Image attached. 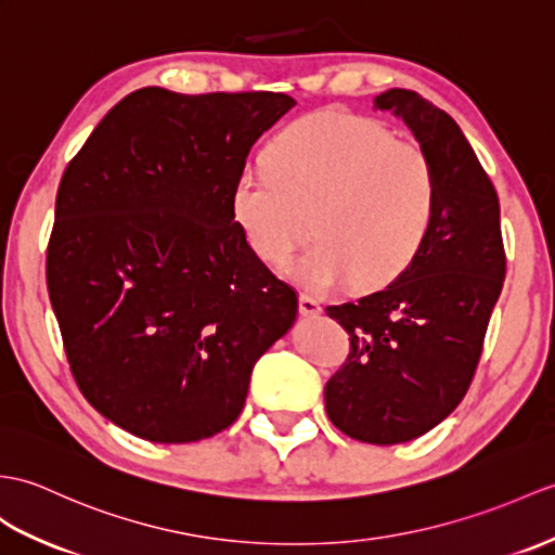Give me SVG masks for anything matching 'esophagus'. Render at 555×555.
<instances>
[{
    "label": "esophagus",
    "instance_id": "obj_1",
    "mask_svg": "<svg viewBox=\"0 0 555 555\" xmlns=\"http://www.w3.org/2000/svg\"><path fill=\"white\" fill-rule=\"evenodd\" d=\"M300 314L302 317H319L321 314V302L309 298V295H300Z\"/></svg>",
    "mask_w": 555,
    "mask_h": 555
}]
</instances>
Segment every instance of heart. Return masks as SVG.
I'll list each match as a JSON object with an SVG mask.
<instances>
[{
    "mask_svg": "<svg viewBox=\"0 0 555 555\" xmlns=\"http://www.w3.org/2000/svg\"><path fill=\"white\" fill-rule=\"evenodd\" d=\"M269 170L243 167L231 212L253 253L291 264L309 291L352 281L378 288L416 260L437 210L435 167L414 141H399L378 120L321 111L295 120L267 149Z\"/></svg>",
    "mask_w": 555,
    "mask_h": 555,
    "instance_id": "obj_1",
    "label": "heart"
}]
</instances>
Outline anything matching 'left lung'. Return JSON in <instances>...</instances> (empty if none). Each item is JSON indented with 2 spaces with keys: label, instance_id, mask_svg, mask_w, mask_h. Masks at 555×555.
<instances>
[{
  "label": "left lung",
  "instance_id": "obj_1",
  "mask_svg": "<svg viewBox=\"0 0 555 555\" xmlns=\"http://www.w3.org/2000/svg\"><path fill=\"white\" fill-rule=\"evenodd\" d=\"M392 111L428 153L437 210L416 260L390 286L326 314L350 333V354L326 383V414L369 444L433 430L459 406L478 369L506 276L499 196L452 115L411 89H388Z\"/></svg>",
  "mask_w": 555,
  "mask_h": 555
}]
</instances>
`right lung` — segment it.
<instances>
[{"instance_id": "right-lung-1", "label": "right lung", "mask_w": 555, "mask_h": 555, "mask_svg": "<svg viewBox=\"0 0 555 555\" xmlns=\"http://www.w3.org/2000/svg\"><path fill=\"white\" fill-rule=\"evenodd\" d=\"M295 99L137 89L68 163L47 288L77 388L151 442H198L246 404L298 293L253 253L231 189Z\"/></svg>"}]
</instances>
